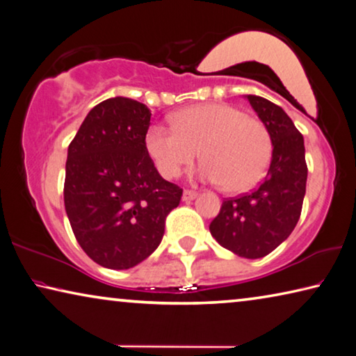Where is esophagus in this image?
<instances>
[{
    "label": "esophagus",
    "mask_w": 356,
    "mask_h": 356,
    "mask_svg": "<svg viewBox=\"0 0 356 356\" xmlns=\"http://www.w3.org/2000/svg\"><path fill=\"white\" fill-rule=\"evenodd\" d=\"M197 195H199V192H195V191H189V189H186V191L183 192V200H184V202H191V200H194Z\"/></svg>",
    "instance_id": "1"
}]
</instances>
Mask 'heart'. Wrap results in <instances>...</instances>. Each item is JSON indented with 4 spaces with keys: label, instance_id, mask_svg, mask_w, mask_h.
I'll return each mask as SVG.
<instances>
[{
    "label": "heart",
    "instance_id": "heart-1",
    "mask_svg": "<svg viewBox=\"0 0 356 356\" xmlns=\"http://www.w3.org/2000/svg\"><path fill=\"white\" fill-rule=\"evenodd\" d=\"M172 127L151 126L147 149L161 175L178 177L200 151V177L232 194L257 186L273 157V138L264 121L230 104H199L172 116Z\"/></svg>",
    "mask_w": 356,
    "mask_h": 356
}]
</instances>
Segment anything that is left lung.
I'll return each instance as SVG.
<instances>
[{
  "mask_svg": "<svg viewBox=\"0 0 356 356\" xmlns=\"http://www.w3.org/2000/svg\"><path fill=\"white\" fill-rule=\"evenodd\" d=\"M248 101L273 138V157L257 189L225 199L209 224L220 246L244 259H260L289 238L298 222L306 194L305 140L284 110L265 97Z\"/></svg>",
  "mask_w": 356,
  "mask_h": 356,
  "instance_id": "left-lung-1",
  "label": "left lung"
}]
</instances>
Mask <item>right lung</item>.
<instances>
[{
	"mask_svg": "<svg viewBox=\"0 0 356 356\" xmlns=\"http://www.w3.org/2000/svg\"><path fill=\"white\" fill-rule=\"evenodd\" d=\"M151 112L129 97L90 110L67 148L64 207L80 248L110 270L138 265L159 246L183 189L147 149Z\"/></svg>",
	"mask_w": 356,
	"mask_h": 356,
	"instance_id": "obj_1",
	"label": "right lung"
}]
</instances>
